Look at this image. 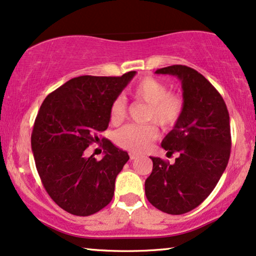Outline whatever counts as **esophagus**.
I'll list each match as a JSON object with an SVG mask.
<instances>
[{"label":"esophagus","instance_id":"esophagus-1","mask_svg":"<svg viewBox=\"0 0 256 256\" xmlns=\"http://www.w3.org/2000/svg\"><path fill=\"white\" fill-rule=\"evenodd\" d=\"M137 158H139V156L137 154V153H134V152L130 153V159L131 160H136Z\"/></svg>","mask_w":256,"mask_h":256}]
</instances>
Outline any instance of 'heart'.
<instances>
[{"label": "heart", "instance_id": "obj_1", "mask_svg": "<svg viewBox=\"0 0 256 256\" xmlns=\"http://www.w3.org/2000/svg\"><path fill=\"white\" fill-rule=\"evenodd\" d=\"M134 100L148 104L145 119L152 120L162 128H171L178 124L185 111V100L179 94L168 92L162 82L154 77H144L132 88ZM126 116V102L122 97L114 100L110 108V118L114 122H120ZM158 137V128L153 124H130L114 134V142L122 148L132 152H142Z\"/></svg>", "mask_w": 256, "mask_h": 256}]
</instances>
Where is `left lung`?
I'll return each mask as SVG.
<instances>
[{
    "instance_id": "left-lung-1",
    "label": "left lung",
    "mask_w": 256,
    "mask_h": 256,
    "mask_svg": "<svg viewBox=\"0 0 256 256\" xmlns=\"http://www.w3.org/2000/svg\"><path fill=\"white\" fill-rule=\"evenodd\" d=\"M156 74L182 80L185 111L162 142L168 154L176 152L179 156L172 165L151 156L145 194L156 208L179 216L199 206L226 170L232 148L230 114L216 88L192 68L171 66Z\"/></svg>"
}]
</instances>
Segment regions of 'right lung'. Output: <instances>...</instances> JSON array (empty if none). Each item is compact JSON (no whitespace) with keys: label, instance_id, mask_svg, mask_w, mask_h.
<instances>
[{"label":"right lung","instance_id":"add662e5","mask_svg":"<svg viewBox=\"0 0 256 256\" xmlns=\"http://www.w3.org/2000/svg\"><path fill=\"white\" fill-rule=\"evenodd\" d=\"M134 74L72 78L40 105L32 134L34 159L44 188L68 213L91 216L112 200L116 178L130 158L128 152L110 140L104 142L100 162L84 152L108 128L111 105Z\"/></svg>","mask_w":256,"mask_h":256}]
</instances>
